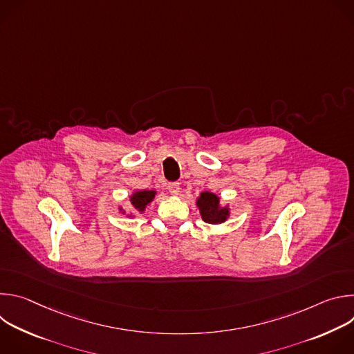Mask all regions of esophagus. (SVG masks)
Returning <instances> with one entry per match:
<instances>
[{
    "mask_svg": "<svg viewBox=\"0 0 354 354\" xmlns=\"http://www.w3.org/2000/svg\"><path fill=\"white\" fill-rule=\"evenodd\" d=\"M168 190H169L171 194L176 196V194H179V192H180V186H179L178 182H172V183L168 185Z\"/></svg>",
    "mask_w": 354,
    "mask_h": 354,
    "instance_id": "1",
    "label": "esophagus"
}]
</instances>
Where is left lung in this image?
Returning <instances> with one entry per match:
<instances>
[{
  "instance_id": "1",
  "label": "left lung",
  "mask_w": 354,
  "mask_h": 354,
  "mask_svg": "<svg viewBox=\"0 0 354 354\" xmlns=\"http://www.w3.org/2000/svg\"><path fill=\"white\" fill-rule=\"evenodd\" d=\"M200 216L209 224H221L230 217L228 206H220V197L212 192H201L196 200Z\"/></svg>"
}]
</instances>
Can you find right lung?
Instances as JSON below:
<instances>
[{
  "label": "right lung",
  "instance_id": "obj_1",
  "mask_svg": "<svg viewBox=\"0 0 354 354\" xmlns=\"http://www.w3.org/2000/svg\"><path fill=\"white\" fill-rule=\"evenodd\" d=\"M156 190H137L130 196V201L131 206L136 212L142 213L145 210V207L154 200L156 197ZM120 212H123V209H120ZM124 213V212H123Z\"/></svg>",
  "mask_w": 354,
  "mask_h": 354
}]
</instances>
